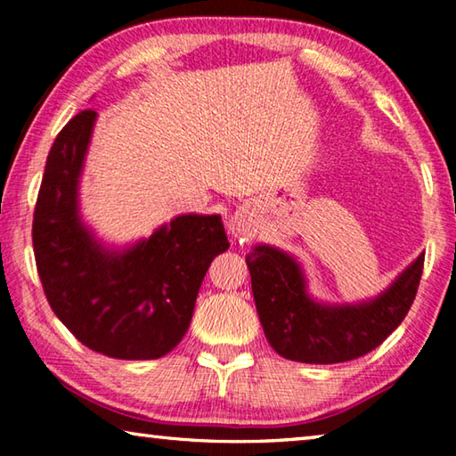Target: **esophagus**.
Wrapping results in <instances>:
<instances>
[{"mask_svg": "<svg viewBox=\"0 0 456 456\" xmlns=\"http://www.w3.org/2000/svg\"><path fill=\"white\" fill-rule=\"evenodd\" d=\"M239 227H241V225H239Z\"/></svg>", "mask_w": 456, "mask_h": 456, "instance_id": "obj_1", "label": "esophagus"}]
</instances>
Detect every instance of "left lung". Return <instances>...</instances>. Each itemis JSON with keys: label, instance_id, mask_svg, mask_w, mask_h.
I'll return each mask as SVG.
<instances>
[{"label": "left lung", "instance_id": "1", "mask_svg": "<svg viewBox=\"0 0 456 456\" xmlns=\"http://www.w3.org/2000/svg\"><path fill=\"white\" fill-rule=\"evenodd\" d=\"M245 261L267 342L280 356L305 364H338L378 348L406 318L424 267L420 256L370 302L323 305L307 296L302 267L288 253L257 245Z\"/></svg>", "mask_w": 456, "mask_h": 456}]
</instances>
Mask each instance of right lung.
<instances>
[{
    "instance_id": "obj_1",
    "label": "right lung",
    "mask_w": 456,
    "mask_h": 456,
    "mask_svg": "<svg viewBox=\"0 0 456 456\" xmlns=\"http://www.w3.org/2000/svg\"><path fill=\"white\" fill-rule=\"evenodd\" d=\"M96 112L53 141L37 192L32 241L44 293L60 322L108 358L154 360L187 334L211 261L229 249L219 215H179L125 251L100 245L78 215V181Z\"/></svg>"
}]
</instances>
